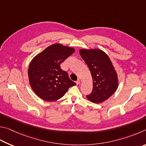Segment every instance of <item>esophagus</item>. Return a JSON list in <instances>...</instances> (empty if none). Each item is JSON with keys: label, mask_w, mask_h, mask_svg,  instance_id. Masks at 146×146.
Listing matches in <instances>:
<instances>
[{"label": "esophagus", "mask_w": 146, "mask_h": 146, "mask_svg": "<svg viewBox=\"0 0 146 146\" xmlns=\"http://www.w3.org/2000/svg\"><path fill=\"white\" fill-rule=\"evenodd\" d=\"M76 84H77V85H79V84H80V80H78L77 81H76Z\"/></svg>", "instance_id": "34e87169"}]
</instances>
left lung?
Returning a JSON list of instances; mask_svg holds the SVG:
<instances>
[{"label": "left lung", "mask_w": 146, "mask_h": 146, "mask_svg": "<svg viewBox=\"0 0 146 146\" xmlns=\"http://www.w3.org/2000/svg\"><path fill=\"white\" fill-rule=\"evenodd\" d=\"M80 54L90 69L93 80L92 92L86 97L94 103L106 101L118 87V78L111 61L99 49H81Z\"/></svg>", "instance_id": "left-lung-1"}]
</instances>
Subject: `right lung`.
<instances>
[{"mask_svg":"<svg viewBox=\"0 0 146 146\" xmlns=\"http://www.w3.org/2000/svg\"><path fill=\"white\" fill-rule=\"evenodd\" d=\"M74 52L73 48L56 43L33 58L28 76L31 86L40 98L46 101H56L62 98L69 88L76 85L60 66Z\"/></svg>","mask_w":146,"mask_h":146,"instance_id":"right-lung-1","label":"right lung"}]
</instances>
